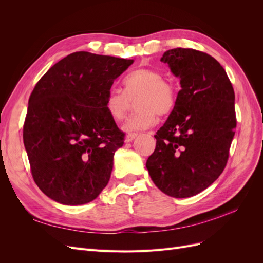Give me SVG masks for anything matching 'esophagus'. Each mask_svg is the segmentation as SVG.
I'll return each mask as SVG.
<instances>
[{
	"instance_id": "1",
	"label": "esophagus",
	"mask_w": 263,
	"mask_h": 263,
	"mask_svg": "<svg viewBox=\"0 0 263 263\" xmlns=\"http://www.w3.org/2000/svg\"><path fill=\"white\" fill-rule=\"evenodd\" d=\"M137 136H138L137 133H129V134H127L126 137H125V141H126V142H130V141H133L135 138H136Z\"/></svg>"
}]
</instances>
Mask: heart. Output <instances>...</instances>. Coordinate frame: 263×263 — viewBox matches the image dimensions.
<instances>
[{
	"instance_id": "heart-1",
	"label": "heart",
	"mask_w": 263,
	"mask_h": 263,
	"mask_svg": "<svg viewBox=\"0 0 263 263\" xmlns=\"http://www.w3.org/2000/svg\"><path fill=\"white\" fill-rule=\"evenodd\" d=\"M125 91L113 87L107 92L105 108L109 117L121 122L136 99L137 110L124 125L127 132L146 129L153 126L159 115H168L176 107L177 87L164 81V77L153 69H138L127 76L124 81Z\"/></svg>"
}]
</instances>
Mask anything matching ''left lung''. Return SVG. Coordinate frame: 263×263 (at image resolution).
<instances>
[{
  "instance_id": "1",
  "label": "left lung",
  "mask_w": 263,
  "mask_h": 263,
  "mask_svg": "<svg viewBox=\"0 0 263 263\" xmlns=\"http://www.w3.org/2000/svg\"><path fill=\"white\" fill-rule=\"evenodd\" d=\"M179 78L174 109L155 135L146 162L151 180L166 195L183 198L208 189L224 170L235 135V92L212 55L174 48L160 59Z\"/></svg>"
}]
</instances>
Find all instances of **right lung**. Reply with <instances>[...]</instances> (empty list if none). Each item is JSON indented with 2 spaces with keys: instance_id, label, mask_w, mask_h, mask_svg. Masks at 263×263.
I'll return each instance as SVG.
<instances>
[{
  "instance_id": "right-lung-1",
  "label": "right lung",
  "mask_w": 263,
  "mask_h": 263,
  "mask_svg": "<svg viewBox=\"0 0 263 263\" xmlns=\"http://www.w3.org/2000/svg\"><path fill=\"white\" fill-rule=\"evenodd\" d=\"M133 62L73 52L47 71L31 92L24 146L37 186L54 202L86 204L107 185L124 133L109 117L105 99Z\"/></svg>"
}]
</instances>
